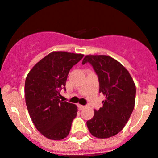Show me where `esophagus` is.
Listing matches in <instances>:
<instances>
[{
    "label": "esophagus",
    "instance_id": "1",
    "mask_svg": "<svg viewBox=\"0 0 158 158\" xmlns=\"http://www.w3.org/2000/svg\"><path fill=\"white\" fill-rule=\"evenodd\" d=\"M77 107H78V109H79V110H82V109H84L85 107V106L81 105V104H77Z\"/></svg>",
    "mask_w": 158,
    "mask_h": 158
}]
</instances>
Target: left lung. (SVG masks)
Segmentation results:
<instances>
[{"instance_id": "8db88e82", "label": "left lung", "mask_w": 158, "mask_h": 158, "mask_svg": "<svg viewBox=\"0 0 158 158\" xmlns=\"http://www.w3.org/2000/svg\"><path fill=\"white\" fill-rule=\"evenodd\" d=\"M87 62L98 76L100 93L105 96V100L86 123L92 135L107 139L120 132L129 120L135 107L136 88L127 69L111 57L87 55L82 64Z\"/></svg>"}]
</instances>
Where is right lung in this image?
I'll use <instances>...</instances> for the list:
<instances>
[{
	"label": "right lung",
	"instance_id": "1",
	"mask_svg": "<svg viewBox=\"0 0 158 158\" xmlns=\"http://www.w3.org/2000/svg\"><path fill=\"white\" fill-rule=\"evenodd\" d=\"M84 54L54 51L33 66L25 81V101L36 129L51 140H62L69 135L77 116L75 104L60 100L65 90L70 69Z\"/></svg>",
	"mask_w": 158,
	"mask_h": 158
}]
</instances>
